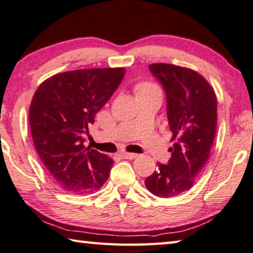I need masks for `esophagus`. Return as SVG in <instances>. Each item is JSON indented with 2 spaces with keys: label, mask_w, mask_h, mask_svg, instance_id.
Instances as JSON below:
<instances>
[{
  "label": "esophagus",
  "mask_w": 253,
  "mask_h": 253,
  "mask_svg": "<svg viewBox=\"0 0 253 253\" xmlns=\"http://www.w3.org/2000/svg\"><path fill=\"white\" fill-rule=\"evenodd\" d=\"M124 158H126V159H134V158H136L137 156V154H134V153H122L121 154Z\"/></svg>",
  "instance_id": "obj_1"
}]
</instances>
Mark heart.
I'll use <instances>...</instances> for the list:
<instances>
[{
    "label": "heart",
    "mask_w": 253,
    "mask_h": 253,
    "mask_svg": "<svg viewBox=\"0 0 253 253\" xmlns=\"http://www.w3.org/2000/svg\"><path fill=\"white\" fill-rule=\"evenodd\" d=\"M151 90H158V88L155 85L150 84V83H141V84L137 85V87H136L137 94L147 93V91H151Z\"/></svg>",
    "instance_id": "1"
}]
</instances>
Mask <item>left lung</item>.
Masks as SVG:
<instances>
[{
  "instance_id": "obj_1",
  "label": "left lung",
  "mask_w": 253,
  "mask_h": 253,
  "mask_svg": "<svg viewBox=\"0 0 253 253\" xmlns=\"http://www.w3.org/2000/svg\"><path fill=\"white\" fill-rule=\"evenodd\" d=\"M167 97V117L172 132L167 165L159 164L145 185L151 194L170 198L189 190L203 171L217 129V97L199 73L172 64H150Z\"/></svg>"
}]
</instances>
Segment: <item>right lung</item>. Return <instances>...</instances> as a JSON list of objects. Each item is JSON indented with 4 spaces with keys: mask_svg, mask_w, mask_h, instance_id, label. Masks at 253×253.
Masks as SVG:
<instances>
[{
    "mask_svg": "<svg viewBox=\"0 0 253 253\" xmlns=\"http://www.w3.org/2000/svg\"><path fill=\"white\" fill-rule=\"evenodd\" d=\"M125 73L123 67L64 72L36 89L29 112L32 138L49 176L62 189L88 194L108 179L113 159L85 148L84 134Z\"/></svg>",
    "mask_w": 253,
    "mask_h": 253,
    "instance_id": "obj_1",
    "label": "right lung"
}]
</instances>
